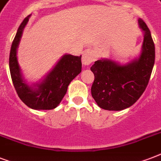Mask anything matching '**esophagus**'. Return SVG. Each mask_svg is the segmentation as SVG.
<instances>
[{"instance_id":"34e87169","label":"esophagus","mask_w":161,"mask_h":161,"mask_svg":"<svg viewBox=\"0 0 161 161\" xmlns=\"http://www.w3.org/2000/svg\"><path fill=\"white\" fill-rule=\"evenodd\" d=\"M94 61L93 54L90 51H84L82 55V62L83 65H89Z\"/></svg>"}]
</instances>
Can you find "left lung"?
<instances>
[{"label":"left lung","mask_w":161,"mask_h":161,"mask_svg":"<svg viewBox=\"0 0 161 161\" xmlns=\"http://www.w3.org/2000/svg\"><path fill=\"white\" fill-rule=\"evenodd\" d=\"M145 31L142 53L139 59L126 66L109 60H98L91 67L94 81L92 96L98 105L106 110H123L133 105L147 87L155 63V44L150 29L142 19Z\"/></svg>","instance_id":"left-lung-1"}]
</instances>
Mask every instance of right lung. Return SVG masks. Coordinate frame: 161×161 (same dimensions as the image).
I'll return each mask as SVG.
<instances>
[{
    "mask_svg": "<svg viewBox=\"0 0 161 161\" xmlns=\"http://www.w3.org/2000/svg\"><path fill=\"white\" fill-rule=\"evenodd\" d=\"M29 16H26L21 23L11 44L9 58L11 80L17 95L26 106L33 109H53L60 103L71 81L81 73V56H63L37 89L32 90L21 78L16 59V48Z\"/></svg>",
    "mask_w": 161,
    "mask_h": 161,
    "instance_id": "1",
    "label": "right lung"
}]
</instances>
